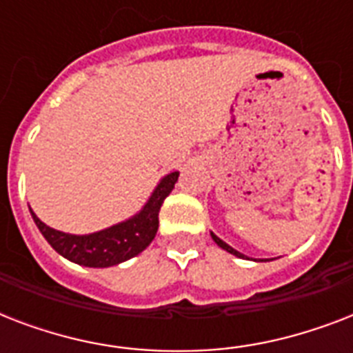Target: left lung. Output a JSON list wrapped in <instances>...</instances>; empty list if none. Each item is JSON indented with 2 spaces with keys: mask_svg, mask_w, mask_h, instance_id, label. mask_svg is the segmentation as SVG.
I'll return each mask as SVG.
<instances>
[{
  "mask_svg": "<svg viewBox=\"0 0 353 353\" xmlns=\"http://www.w3.org/2000/svg\"><path fill=\"white\" fill-rule=\"evenodd\" d=\"M210 236H212V240L216 241V243H218V245L221 247V249H223V251H227V252H231V254H234V256H238V258H247L245 254H241L240 251H236V249H232L231 245H229V243H225V241L221 240V238H218V236L214 234V232H210Z\"/></svg>",
  "mask_w": 353,
  "mask_h": 353,
  "instance_id": "obj_1",
  "label": "left lung"
}]
</instances>
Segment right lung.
Segmentation results:
<instances>
[{
	"instance_id": "right-lung-1",
	"label": "right lung",
	"mask_w": 353,
	"mask_h": 353,
	"mask_svg": "<svg viewBox=\"0 0 353 353\" xmlns=\"http://www.w3.org/2000/svg\"><path fill=\"white\" fill-rule=\"evenodd\" d=\"M177 177L179 172L166 174L157 183L154 192L150 194L148 201L143 205V209L137 214L91 234H69V232L57 231L46 225L30 207L29 210L36 227L58 254L84 268H112L137 256L139 252H143L152 243L159 227L161 205L172 192Z\"/></svg>"
}]
</instances>
